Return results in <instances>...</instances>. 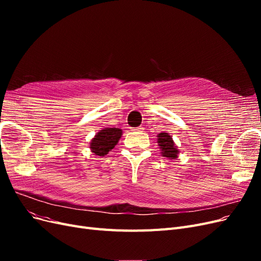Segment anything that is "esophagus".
<instances>
[{
	"mask_svg": "<svg viewBox=\"0 0 261 261\" xmlns=\"http://www.w3.org/2000/svg\"><path fill=\"white\" fill-rule=\"evenodd\" d=\"M136 130H139V132L144 130V126H139V127H137V129H136Z\"/></svg>",
	"mask_w": 261,
	"mask_h": 261,
	"instance_id": "obj_1",
	"label": "esophagus"
}]
</instances>
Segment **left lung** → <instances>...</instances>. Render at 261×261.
I'll use <instances>...</instances> for the list:
<instances>
[{
  "label": "left lung",
  "mask_w": 261,
  "mask_h": 261,
  "mask_svg": "<svg viewBox=\"0 0 261 261\" xmlns=\"http://www.w3.org/2000/svg\"><path fill=\"white\" fill-rule=\"evenodd\" d=\"M156 137V143L161 150V154L169 160H175L178 156L177 154L179 153V151L170 134L163 132L158 134Z\"/></svg>",
  "instance_id": "8db88e82"
}]
</instances>
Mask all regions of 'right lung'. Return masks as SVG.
Listing matches in <instances>:
<instances>
[{
    "mask_svg": "<svg viewBox=\"0 0 261 261\" xmlns=\"http://www.w3.org/2000/svg\"><path fill=\"white\" fill-rule=\"evenodd\" d=\"M122 129L106 127L99 130L90 141V150L94 155L103 156L115 147L122 137Z\"/></svg>",
    "mask_w": 261,
    "mask_h": 261,
    "instance_id": "right-lung-1",
    "label": "right lung"
}]
</instances>
